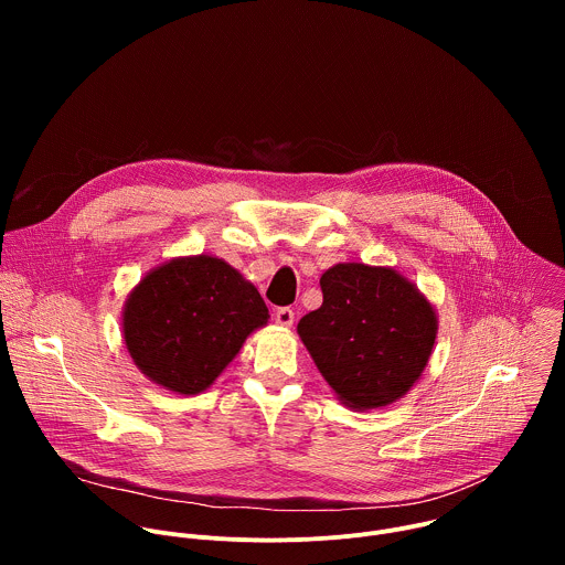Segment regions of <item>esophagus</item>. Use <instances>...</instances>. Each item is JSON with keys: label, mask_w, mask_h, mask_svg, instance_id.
<instances>
[{"label": "esophagus", "mask_w": 565, "mask_h": 565, "mask_svg": "<svg viewBox=\"0 0 565 565\" xmlns=\"http://www.w3.org/2000/svg\"><path fill=\"white\" fill-rule=\"evenodd\" d=\"M275 321H277L279 327L288 329V327H292V321H295V312H292L290 308H279V310L275 312Z\"/></svg>", "instance_id": "esophagus-1"}]
</instances>
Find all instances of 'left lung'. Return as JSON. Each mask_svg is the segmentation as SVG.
<instances>
[{
  "label": "left lung",
  "mask_w": 565,
  "mask_h": 565,
  "mask_svg": "<svg viewBox=\"0 0 565 565\" xmlns=\"http://www.w3.org/2000/svg\"><path fill=\"white\" fill-rule=\"evenodd\" d=\"M324 301L297 324L315 366L342 405H393L431 358L438 315L414 281L388 266L344 262L319 279Z\"/></svg>",
  "instance_id": "obj_1"
}]
</instances>
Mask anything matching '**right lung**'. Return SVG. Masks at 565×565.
Segmentation results:
<instances>
[{
  "instance_id": "obj_1",
  "label": "right lung",
  "mask_w": 565,
  "mask_h": 565,
  "mask_svg": "<svg viewBox=\"0 0 565 565\" xmlns=\"http://www.w3.org/2000/svg\"><path fill=\"white\" fill-rule=\"evenodd\" d=\"M268 308L236 268L214 255L174 257L145 273L122 306V340L138 371L179 395L205 391Z\"/></svg>"
}]
</instances>
